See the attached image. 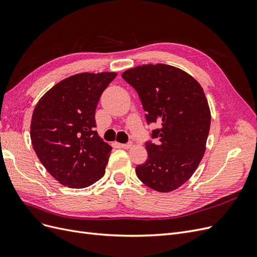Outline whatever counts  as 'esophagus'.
<instances>
[{
    "label": "esophagus",
    "instance_id": "obj_1",
    "mask_svg": "<svg viewBox=\"0 0 257 257\" xmlns=\"http://www.w3.org/2000/svg\"><path fill=\"white\" fill-rule=\"evenodd\" d=\"M132 146H133V143L132 142H128L126 144H120V147L123 148V149H128V148H131Z\"/></svg>",
    "mask_w": 257,
    "mask_h": 257
}]
</instances>
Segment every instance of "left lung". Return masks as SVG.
Instances as JSON below:
<instances>
[{
  "instance_id": "left-lung-1",
  "label": "left lung",
  "mask_w": 257,
  "mask_h": 257,
  "mask_svg": "<svg viewBox=\"0 0 257 257\" xmlns=\"http://www.w3.org/2000/svg\"><path fill=\"white\" fill-rule=\"evenodd\" d=\"M122 78L137 92L147 124H161L151 133L158 142L145 144L148 160L136 166V175L155 191H174L205 153L211 116L204 90L182 69L161 63L127 69Z\"/></svg>"
}]
</instances>
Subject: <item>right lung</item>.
<instances>
[{"label": "right lung", "instance_id": "add662e5", "mask_svg": "<svg viewBox=\"0 0 257 257\" xmlns=\"http://www.w3.org/2000/svg\"><path fill=\"white\" fill-rule=\"evenodd\" d=\"M115 73H82L52 87L38 100L31 141L47 172L68 188L83 189L105 174L111 147L95 131V109Z\"/></svg>", "mask_w": 257, "mask_h": 257}]
</instances>
